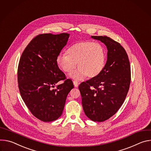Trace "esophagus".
<instances>
[{
    "label": "esophagus",
    "instance_id": "obj_1",
    "mask_svg": "<svg viewBox=\"0 0 151 151\" xmlns=\"http://www.w3.org/2000/svg\"><path fill=\"white\" fill-rule=\"evenodd\" d=\"M73 83H74V87H76V88H77L78 86V85L80 84L79 82H78L77 81H75V80L73 81Z\"/></svg>",
    "mask_w": 151,
    "mask_h": 151
}]
</instances>
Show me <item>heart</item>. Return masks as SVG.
Returning a JSON list of instances; mask_svg holds the SVG:
<instances>
[{
  "label": "heart",
  "mask_w": 151,
  "mask_h": 151,
  "mask_svg": "<svg viewBox=\"0 0 151 151\" xmlns=\"http://www.w3.org/2000/svg\"><path fill=\"white\" fill-rule=\"evenodd\" d=\"M106 51L98 42L91 41H78L73 44L67 50L56 58V63L65 73H71L77 66L78 70L71 76L77 80L97 77L102 72L106 62Z\"/></svg>",
  "instance_id": "obj_1"
}]
</instances>
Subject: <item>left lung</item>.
I'll list each match as a JSON object with an SVG mask.
<instances>
[{"label":"left lung","mask_w":151,"mask_h":151,"mask_svg":"<svg viewBox=\"0 0 151 151\" xmlns=\"http://www.w3.org/2000/svg\"><path fill=\"white\" fill-rule=\"evenodd\" d=\"M107 48V60L97 77L78 86L85 114L93 121L103 122L113 116L124 103L131 81V68L125 50L107 36H92Z\"/></svg>","instance_id":"8db88e82"}]
</instances>
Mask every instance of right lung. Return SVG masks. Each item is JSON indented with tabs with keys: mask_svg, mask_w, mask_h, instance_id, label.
<instances>
[{
	"mask_svg": "<svg viewBox=\"0 0 151 151\" xmlns=\"http://www.w3.org/2000/svg\"><path fill=\"white\" fill-rule=\"evenodd\" d=\"M70 34H40L32 39L20 59L17 78L23 101L32 114L40 121L51 122L61 116L66 96L74 88L59 69L56 58L66 45ZM63 80L62 84L54 85Z\"/></svg>",
	"mask_w": 151,
	"mask_h": 151,
	"instance_id": "right-lung-1",
	"label": "right lung"
}]
</instances>
